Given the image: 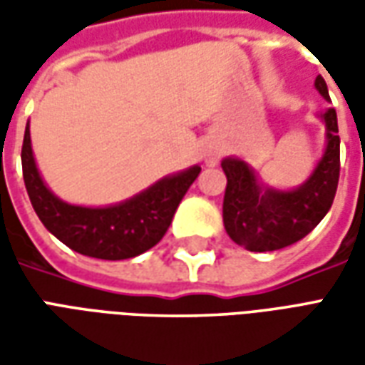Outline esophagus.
Segmentation results:
<instances>
[{
	"label": "esophagus",
	"mask_w": 365,
	"mask_h": 365,
	"mask_svg": "<svg viewBox=\"0 0 365 365\" xmlns=\"http://www.w3.org/2000/svg\"><path fill=\"white\" fill-rule=\"evenodd\" d=\"M221 156V144L215 143V140H205V143H203V146H201V158H203V162H205L207 166H217Z\"/></svg>",
	"instance_id": "1"
}]
</instances>
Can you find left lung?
Here are the masks:
<instances>
[{"label":"left lung","instance_id":"left-lung-1","mask_svg":"<svg viewBox=\"0 0 365 365\" xmlns=\"http://www.w3.org/2000/svg\"><path fill=\"white\" fill-rule=\"evenodd\" d=\"M314 88L330 101L329 88L317 76ZM324 123L327 144L321 160L305 182L293 190H277L262 182L245 160L227 156L222 172L227 190L222 201L225 230L238 246L250 252H272L297 242L324 219L334 201L340 175V136L336 111L319 113Z\"/></svg>","mask_w":365,"mask_h":365}]
</instances>
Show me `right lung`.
Wrapping results in <instances>:
<instances>
[{
	"instance_id": "add662e5",
	"label": "right lung",
	"mask_w": 365,
	"mask_h": 365,
	"mask_svg": "<svg viewBox=\"0 0 365 365\" xmlns=\"http://www.w3.org/2000/svg\"><path fill=\"white\" fill-rule=\"evenodd\" d=\"M23 180L31 205L46 230L76 252L99 260H127L150 250L166 235L180 201L201 172L191 166L164 175L120 203L83 207L56 197L38 172L29 123L23 138Z\"/></svg>"
}]
</instances>
